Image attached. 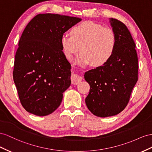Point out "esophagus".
I'll list each match as a JSON object with an SVG mask.
<instances>
[{
	"label": "esophagus",
	"instance_id": "esophagus-1",
	"mask_svg": "<svg viewBox=\"0 0 152 152\" xmlns=\"http://www.w3.org/2000/svg\"><path fill=\"white\" fill-rule=\"evenodd\" d=\"M82 80V77L77 75H75V74H72L71 76V82L74 85H76L81 81Z\"/></svg>",
	"mask_w": 152,
	"mask_h": 152
}]
</instances>
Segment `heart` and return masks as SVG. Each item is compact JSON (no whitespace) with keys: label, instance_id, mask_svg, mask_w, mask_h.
Wrapping results in <instances>:
<instances>
[{"label":"heart","instance_id":"obj_1","mask_svg":"<svg viewBox=\"0 0 152 152\" xmlns=\"http://www.w3.org/2000/svg\"><path fill=\"white\" fill-rule=\"evenodd\" d=\"M61 46L66 57L71 60L80 50L77 62L81 64L91 63L98 67L104 66L113 55L116 46V36L112 29L103 27L92 21H85L71 28V36L64 34Z\"/></svg>","mask_w":152,"mask_h":152}]
</instances>
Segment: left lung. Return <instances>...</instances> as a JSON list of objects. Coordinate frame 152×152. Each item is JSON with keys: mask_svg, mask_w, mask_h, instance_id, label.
Segmentation results:
<instances>
[{"mask_svg": "<svg viewBox=\"0 0 152 152\" xmlns=\"http://www.w3.org/2000/svg\"><path fill=\"white\" fill-rule=\"evenodd\" d=\"M110 23L117 40L115 53L104 66L91 69L84 75L90 88L86 105L99 117L122 111L138 80V58L131 34L122 21L111 18Z\"/></svg>", "mask_w": 152, "mask_h": 152, "instance_id": "8db88e82", "label": "left lung"}]
</instances>
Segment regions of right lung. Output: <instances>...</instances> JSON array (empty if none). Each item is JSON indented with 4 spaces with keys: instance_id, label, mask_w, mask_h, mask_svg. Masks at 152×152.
<instances>
[{
    "instance_id": "add662e5",
    "label": "right lung",
    "mask_w": 152,
    "mask_h": 152,
    "mask_svg": "<svg viewBox=\"0 0 152 152\" xmlns=\"http://www.w3.org/2000/svg\"><path fill=\"white\" fill-rule=\"evenodd\" d=\"M81 18L58 14H39L21 34L15 55L13 80L24 109L37 116L52 113L71 85V66L61 37Z\"/></svg>"
}]
</instances>
